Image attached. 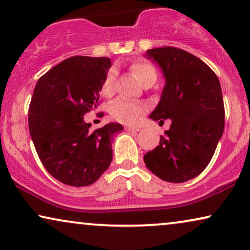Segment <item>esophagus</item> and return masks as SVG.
<instances>
[{"label":"esophagus","instance_id":"34e87169","mask_svg":"<svg viewBox=\"0 0 250 250\" xmlns=\"http://www.w3.org/2000/svg\"><path fill=\"white\" fill-rule=\"evenodd\" d=\"M126 129L129 132H139L141 131V128L140 127H136V126H126Z\"/></svg>","mask_w":250,"mask_h":250}]
</instances>
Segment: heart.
<instances>
[{"label":"heart","instance_id":"b5f03b06","mask_svg":"<svg viewBox=\"0 0 250 250\" xmlns=\"http://www.w3.org/2000/svg\"><path fill=\"white\" fill-rule=\"evenodd\" d=\"M131 70L135 74L140 82L149 87L155 84L158 77V73L153 64L146 60H138L131 64ZM116 90V71L114 68L109 69L104 75L101 84V93L104 97H111ZM146 105L141 102H134L126 100V99H116L109 105V112L111 117L117 122L124 124H134L139 118L145 114Z\"/></svg>","mask_w":250,"mask_h":250}]
</instances>
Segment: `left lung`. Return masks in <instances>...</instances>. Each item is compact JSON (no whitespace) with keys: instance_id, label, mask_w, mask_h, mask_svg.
<instances>
[{"instance_id":"8db88e82","label":"left lung","mask_w":250,"mask_h":250,"mask_svg":"<svg viewBox=\"0 0 250 250\" xmlns=\"http://www.w3.org/2000/svg\"><path fill=\"white\" fill-rule=\"evenodd\" d=\"M166 78L162 99L150 115L172 119L159 146L146 152L148 169L159 179L182 183L199 175L213 158L224 129V104L216 74L199 58L173 46L146 51Z\"/></svg>"}]
</instances>
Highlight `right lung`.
<instances>
[{
  "label": "right lung",
  "mask_w": 250,
  "mask_h": 250,
  "mask_svg": "<svg viewBox=\"0 0 250 250\" xmlns=\"http://www.w3.org/2000/svg\"><path fill=\"white\" fill-rule=\"evenodd\" d=\"M109 58L76 56L46 71L28 108V125L36 152L54 179L71 187L94 183L112 160L111 141L123 126L109 123L91 131L83 116L100 104Z\"/></svg>",
  "instance_id": "add662e5"
}]
</instances>
